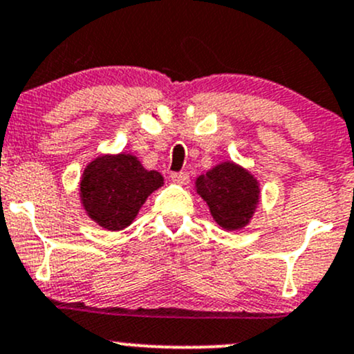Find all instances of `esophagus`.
I'll return each mask as SVG.
<instances>
[{"label":"esophagus","instance_id":"esophagus-1","mask_svg":"<svg viewBox=\"0 0 354 354\" xmlns=\"http://www.w3.org/2000/svg\"><path fill=\"white\" fill-rule=\"evenodd\" d=\"M171 180L174 183H180V185H188L189 181V174L186 171H180V173H171Z\"/></svg>","mask_w":354,"mask_h":354}]
</instances>
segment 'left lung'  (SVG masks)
Segmentation results:
<instances>
[{
  "label": "left lung",
  "mask_w": 354,
  "mask_h": 354,
  "mask_svg": "<svg viewBox=\"0 0 354 354\" xmlns=\"http://www.w3.org/2000/svg\"><path fill=\"white\" fill-rule=\"evenodd\" d=\"M196 192L207 201L213 220L227 230L245 227L260 198L257 180L232 161L201 174L196 180Z\"/></svg>",
  "instance_id": "obj_1"
}]
</instances>
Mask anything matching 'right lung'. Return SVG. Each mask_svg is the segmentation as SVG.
<instances>
[{"label": "right lung", "instance_id": "right-lung-1", "mask_svg": "<svg viewBox=\"0 0 354 354\" xmlns=\"http://www.w3.org/2000/svg\"><path fill=\"white\" fill-rule=\"evenodd\" d=\"M162 186L158 171H147L133 154H106L84 169L80 200L87 215L107 230L129 227L147 196Z\"/></svg>", "mask_w": 354, "mask_h": 354}]
</instances>
